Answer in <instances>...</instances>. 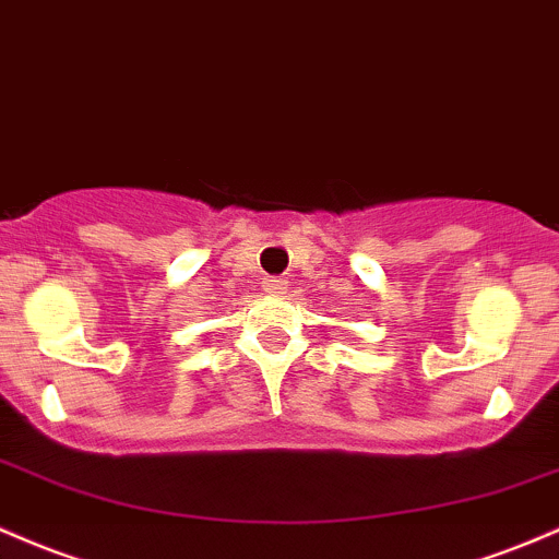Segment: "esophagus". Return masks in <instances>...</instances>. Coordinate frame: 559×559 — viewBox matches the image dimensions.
<instances>
[{"instance_id":"1","label":"esophagus","mask_w":559,"mask_h":559,"mask_svg":"<svg viewBox=\"0 0 559 559\" xmlns=\"http://www.w3.org/2000/svg\"><path fill=\"white\" fill-rule=\"evenodd\" d=\"M286 286H289V281H286L284 275H265V278H262V289L267 294H284Z\"/></svg>"}]
</instances>
